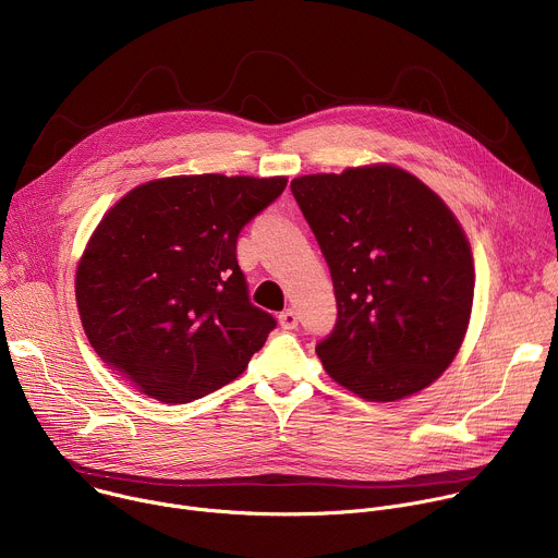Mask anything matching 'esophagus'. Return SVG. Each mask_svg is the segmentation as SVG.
I'll list each match as a JSON object with an SVG mask.
<instances>
[{
	"mask_svg": "<svg viewBox=\"0 0 558 558\" xmlns=\"http://www.w3.org/2000/svg\"><path fill=\"white\" fill-rule=\"evenodd\" d=\"M278 320H280V327H282V329L291 331V329H295V327H298V313H295L293 308H287V311H282V313H280Z\"/></svg>",
	"mask_w": 558,
	"mask_h": 558,
	"instance_id": "34e87169",
	"label": "esophagus"
}]
</instances>
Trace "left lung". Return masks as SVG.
<instances>
[{
	"label": "left lung",
	"instance_id": "1",
	"mask_svg": "<svg viewBox=\"0 0 558 558\" xmlns=\"http://www.w3.org/2000/svg\"><path fill=\"white\" fill-rule=\"evenodd\" d=\"M291 192L336 289V327L315 347L327 373L373 402L433 384L461 347L474 291L452 211L392 166L300 177Z\"/></svg>",
	"mask_w": 558,
	"mask_h": 558
}]
</instances>
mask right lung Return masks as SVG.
I'll list each match as a JSON object with an SVG mask.
<instances>
[{
    "label": "right lung",
    "mask_w": 558,
    "mask_h": 558,
    "mask_svg": "<svg viewBox=\"0 0 558 558\" xmlns=\"http://www.w3.org/2000/svg\"><path fill=\"white\" fill-rule=\"evenodd\" d=\"M284 177H172L125 194L76 269V306L97 355L163 404L241 375L276 329L250 300L235 245Z\"/></svg>",
    "instance_id": "1"
}]
</instances>
